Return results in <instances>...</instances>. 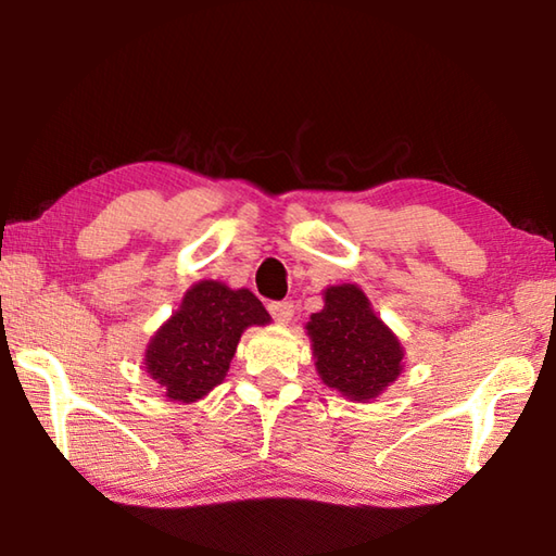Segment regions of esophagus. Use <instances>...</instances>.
Returning <instances> with one entry per match:
<instances>
[{
    "mask_svg": "<svg viewBox=\"0 0 556 556\" xmlns=\"http://www.w3.org/2000/svg\"><path fill=\"white\" fill-rule=\"evenodd\" d=\"M267 308L277 324H289L291 316H294V304L291 301H271Z\"/></svg>",
    "mask_w": 556,
    "mask_h": 556,
    "instance_id": "34e87169",
    "label": "esophagus"
}]
</instances>
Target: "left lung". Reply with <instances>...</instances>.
Wrapping results in <instances>:
<instances>
[{
    "label": "left lung",
    "instance_id": "left-lung-1",
    "mask_svg": "<svg viewBox=\"0 0 556 556\" xmlns=\"http://www.w3.org/2000/svg\"><path fill=\"white\" fill-rule=\"evenodd\" d=\"M316 370L336 392L351 400H372L397 380L402 348L392 331L372 314L370 301L355 285L326 289L324 312L306 324Z\"/></svg>",
    "mask_w": 556,
    "mask_h": 556
}]
</instances>
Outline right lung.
Masks as SVG:
<instances>
[{
    "instance_id": "obj_1",
    "label": "right lung",
    "mask_w": 556,
    "mask_h": 556,
    "mask_svg": "<svg viewBox=\"0 0 556 556\" xmlns=\"http://www.w3.org/2000/svg\"><path fill=\"white\" fill-rule=\"evenodd\" d=\"M252 324H269L267 308L252 291L199 281L149 343L147 372L168 400H201L223 382L240 336Z\"/></svg>"
}]
</instances>
